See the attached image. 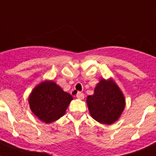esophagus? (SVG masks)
<instances>
[{
    "label": "esophagus",
    "instance_id": "esophagus-1",
    "mask_svg": "<svg viewBox=\"0 0 156 156\" xmlns=\"http://www.w3.org/2000/svg\"><path fill=\"white\" fill-rule=\"evenodd\" d=\"M76 98L78 99L83 100V99L84 98V94H83V93H81V92H78V93L76 94Z\"/></svg>",
    "mask_w": 156,
    "mask_h": 156
}]
</instances>
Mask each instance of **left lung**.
<instances>
[{
	"label": "left lung",
	"instance_id": "obj_1",
	"mask_svg": "<svg viewBox=\"0 0 156 156\" xmlns=\"http://www.w3.org/2000/svg\"><path fill=\"white\" fill-rule=\"evenodd\" d=\"M87 103L92 118L108 125L119 119L126 104L124 95L112 79L101 80L94 94L87 98Z\"/></svg>",
	"mask_w": 156,
	"mask_h": 156
}]
</instances>
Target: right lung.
I'll use <instances>...</instances> for the list:
<instances>
[{
	"label": "right lung",
	"mask_w": 156,
	"mask_h": 156,
	"mask_svg": "<svg viewBox=\"0 0 156 156\" xmlns=\"http://www.w3.org/2000/svg\"><path fill=\"white\" fill-rule=\"evenodd\" d=\"M73 99L51 80H45L34 88L29 97L33 113L46 123L55 122L65 115L70 101Z\"/></svg>",
	"instance_id": "obj_1"
}]
</instances>
